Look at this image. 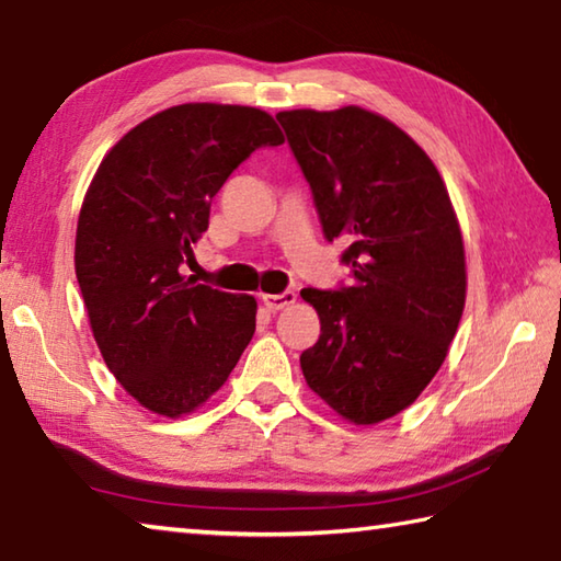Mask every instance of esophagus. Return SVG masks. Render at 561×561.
Instances as JSON below:
<instances>
[{"label":"esophagus","mask_w":561,"mask_h":561,"mask_svg":"<svg viewBox=\"0 0 561 561\" xmlns=\"http://www.w3.org/2000/svg\"><path fill=\"white\" fill-rule=\"evenodd\" d=\"M261 300H263V306L268 308V310H283V308H288V306H293V302L298 300V296L293 290H286V293H278V296H273V293H265V296H261Z\"/></svg>","instance_id":"34e87169"}]
</instances>
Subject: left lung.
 I'll return each instance as SVG.
<instances>
[{
	"instance_id": "left-lung-1",
	"label": "left lung",
	"mask_w": 561,
	"mask_h": 561,
	"mask_svg": "<svg viewBox=\"0 0 561 561\" xmlns=\"http://www.w3.org/2000/svg\"><path fill=\"white\" fill-rule=\"evenodd\" d=\"M310 182L325 239H345L352 286L302 288L320 340L300 355L308 387L350 424L414 404L444 365L466 308V249L431 157L359 105L275 115Z\"/></svg>"
}]
</instances>
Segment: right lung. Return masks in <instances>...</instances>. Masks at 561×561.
<instances>
[{"label":"right lung","instance_id":"1","mask_svg":"<svg viewBox=\"0 0 561 561\" xmlns=\"http://www.w3.org/2000/svg\"><path fill=\"white\" fill-rule=\"evenodd\" d=\"M283 145L249 105L184 103L117 140L78 214L76 278L98 350L160 416L192 414L229 379L255 332V298L182 275L216 192L253 150Z\"/></svg>","mask_w":561,"mask_h":561}]
</instances>
